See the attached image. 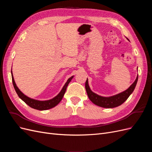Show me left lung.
<instances>
[{
    "instance_id": "1",
    "label": "left lung",
    "mask_w": 152,
    "mask_h": 152,
    "mask_svg": "<svg viewBox=\"0 0 152 152\" xmlns=\"http://www.w3.org/2000/svg\"><path fill=\"white\" fill-rule=\"evenodd\" d=\"M137 79H138V75H137L135 81L133 82L128 89L122 92V93L112 96H108V97L99 96L92 91L89 86V82L87 79L86 81L85 84L86 90L89 99L94 104L103 108H112L118 107V106L121 105L126 102L127 99L129 97V96L132 93V92L134 91L137 84Z\"/></svg>"
}]
</instances>
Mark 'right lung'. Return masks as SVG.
<instances>
[{
  "label": "right lung",
  "mask_w": 152,
  "mask_h": 152,
  "mask_svg": "<svg viewBox=\"0 0 152 152\" xmlns=\"http://www.w3.org/2000/svg\"><path fill=\"white\" fill-rule=\"evenodd\" d=\"M11 76H12V84H13L14 87H15V89L16 92L17 94L20 97V98L21 100L23 101L26 104H28L31 108L38 110H47L52 108H54V107H56L57 104H58L61 101L62 98H63V96L65 93L66 87L68 84L70 83V81L73 78V76H72L71 77L69 78L66 83L65 84V85H64V86L63 87L61 91L59 92L58 94L55 96V97L48 100L41 101V100H37V99L31 98L22 93L16 84V82L13 77L12 69H11Z\"/></svg>",
  "instance_id": "right-lung-1"
}]
</instances>
